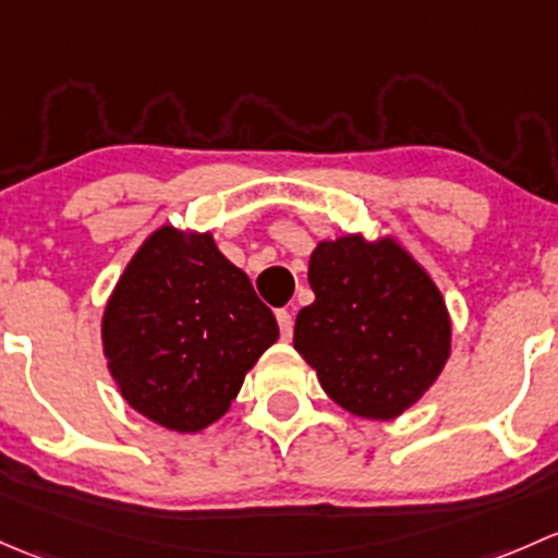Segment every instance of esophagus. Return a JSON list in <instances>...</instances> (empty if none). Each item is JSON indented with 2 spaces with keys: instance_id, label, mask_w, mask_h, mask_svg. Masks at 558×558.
Returning <instances> with one entry per match:
<instances>
[{
  "instance_id": "1",
  "label": "esophagus",
  "mask_w": 558,
  "mask_h": 558,
  "mask_svg": "<svg viewBox=\"0 0 558 558\" xmlns=\"http://www.w3.org/2000/svg\"><path fill=\"white\" fill-rule=\"evenodd\" d=\"M277 322H279L281 338H290V336H292V314L287 312V308H279V312H277Z\"/></svg>"
}]
</instances>
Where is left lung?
Masks as SVG:
<instances>
[{"mask_svg": "<svg viewBox=\"0 0 558 558\" xmlns=\"http://www.w3.org/2000/svg\"><path fill=\"white\" fill-rule=\"evenodd\" d=\"M312 306L295 319V349L349 413L395 418L449 360L451 322L435 281L395 241H322L308 260Z\"/></svg>", "mask_w": 558, "mask_h": 558, "instance_id": "1", "label": "left lung"}]
</instances>
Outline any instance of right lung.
<instances>
[{
  "instance_id": "add662e5",
  "label": "right lung",
  "mask_w": 558,
  "mask_h": 558,
  "mask_svg": "<svg viewBox=\"0 0 558 558\" xmlns=\"http://www.w3.org/2000/svg\"><path fill=\"white\" fill-rule=\"evenodd\" d=\"M105 354L131 408L177 433L222 416L279 338L277 317L209 233L160 228L107 303Z\"/></svg>"
}]
</instances>
